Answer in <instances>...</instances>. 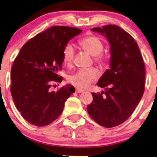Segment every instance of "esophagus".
Instances as JSON below:
<instances>
[{
    "label": "esophagus",
    "mask_w": 157,
    "mask_h": 157,
    "mask_svg": "<svg viewBox=\"0 0 157 157\" xmlns=\"http://www.w3.org/2000/svg\"><path fill=\"white\" fill-rule=\"evenodd\" d=\"M83 91L82 89H78V88H76V93H77V94H79V93H83Z\"/></svg>",
    "instance_id": "1"
}]
</instances>
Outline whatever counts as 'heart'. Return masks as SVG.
<instances>
[{
  "instance_id": "obj_1",
  "label": "heart",
  "mask_w": 157,
  "mask_h": 157,
  "mask_svg": "<svg viewBox=\"0 0 157 157\" xmlns=\"http://www.w3.org/2000/svg\"><path fill=\"white\" fill-rule=\"evenodd\" d=\"M78 45L83 51L93 56L94 61L100 66H104L107 63L106 56L102 52L104 50V42L98 36L89 34L78 40ZM74 49L71 44H67L62 52L63 63L71 66L74 57ZM99 76L97 68L91 67L80 69L69 77V82L80 89H86L90 83L94 82Z\"/></svg>"
}]
</instances>
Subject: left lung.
I'll list each match as a JSON object with an SVG mask.
<instances>
[{"label": "left lung", "instance_id": "1", "mask_svg": "<svg viewBox=\"0 0 157 157\" xmlns=\"http://www.w3.org/2000/svg\"><path fill=\"white\" fill-rule=\"evenodd\" d=\"M91 31L106 36L111 45L110 68L97 83L106 91L92 93L87 107L90 117L106 128L124 123L132 114L144 92L145 66L134 38L117 25L96 27Z\"/></svg>", "mask_w": 157, "mask_h": 157}]
</instances>
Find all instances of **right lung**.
Wrapping results in <instances>:
<instances>
[{
  "instance_id": "obj_1",
  "label": "right lung",
  "mask_w": 157,
  "mask_h": 157,
  "mask_svg": "<svg viewBox=\"0 0 157 157\" xmlns=\"http://www.w3.org/2000/svg\"><path fill=\"white\" fill-rule=\"evenodd\" d=\"M76 28L54 25L38 33L21 48L11 68L10 92L23 119L37 126L48 125L63 110L75 91L71 85L51 91V83H61L62 52L68 40L81 33Z\"/></svg>"
}]
</instances>
